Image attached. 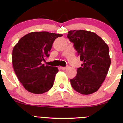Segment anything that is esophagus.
<instances>
[{
	"mask_svg": "<svg viewBox=\"0 0 123 123\" xmlns=\"http://www.w3.org/2000/svg\"><path fill=\"white\" fill-rule=\"evenodd\" d=\"M60 68L61 69H62V70H65L67 68V67H63V66H61Z\"/></svg>",
	"mask_w": 123,
	"mask_h": 123,
	"instance_id": "esophagus-1",
	"label": "esophagus"
}]
</instances>
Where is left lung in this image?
Wrapping results in <instances>:
<instances>
[{
	"mask_svg": "<svg viewBox=\"0 0 123 123\" xmlns=\"http://www.w3.org/2000/svg\"><path fill=\"white\" fill-rule=\"evenodd\" d=\"M67 37L83 62L70 80L72 87L83 95L93 94L101 87L111 65L108 44L96 33L87 31H70Z\"/></svg>",
	"mask_w": 123,
	"mask_h": 123,
	"instance_id": "left-lung-1",
	"label": "left lung"
}]
</instances>
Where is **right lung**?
<instances>
[{"instance_id":"right-lung-1","label":"right lung","mask_w":123,"mask_h":123,"mask_svg":"<svg viewBox=\"0 0 123 123\" xmlns=\"http://www.w3.org/2000/svg\"><path fill=\"white\" fill-rule=\"evenodd\" d=\"M62 34L33 32L21 37L13 48L12 66L18 80L31 93L40 94L53 86L58 69L44 65L42 62L49 57L54 41Z\"/></svg>"}]
</instances>
